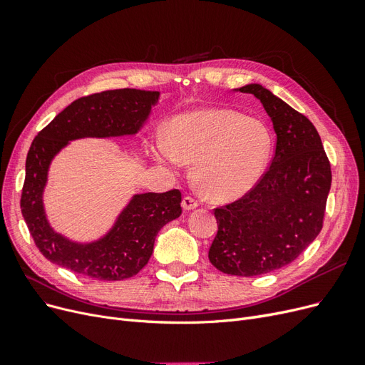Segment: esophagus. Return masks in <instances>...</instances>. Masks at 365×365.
Returning <instances> with one entry per match:
<instances>
[{
	"mask_svg": "<svg viewBox=\"0 0 365 365\" xmlns=\"http://www.w3.org/2000/svg\"><path fill=\"white\" fill-rule=\"evenodd\" d=\"M197 205H200V202H197L195 197H192V196H184L182 197V208L185 210H195Z\"/></svg>",
	"mask_w": 365,
	"mask_h": 365,
	"instance_id": "obj_1",
	"label": "esophagus"
}]
</instances>
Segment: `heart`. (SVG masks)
<instances>
[{"label":"heart","mask_w":365,"mask_h":365,"mask_svg":"<svg viewBox=\"0 0 365 365\" xmlns=\"http://www.w3.org/2000/svg\"><path fill=\"white\" fill-rule=\"evenodd\" d=\"M272 134L262 120L233 109H195L175 115L168 137L155 138L152 153L175 170L195 161L201 190L216 201H231L259 182L272 153Z\"/></svg>","instance_id":"obj_1"}]
</instances>
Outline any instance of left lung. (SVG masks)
Here are the masks:
<instances>
[{"label": "left lung", "mask_w": 365, "mask_h": 365, "mask_svg": "<svg viewBox=\"0 0 365 365\" xmlns=\"http://www.w3.org/2000/svg\"><path fill=\"white\" fill-rule=\"evenodd\" d=\"M235 91L259 98L277 143L254 189L215 210L217 235L208 259L225 274L254 277L289 264L319 235L332 172L311 120L259 83Z\"/></svg>", "instance_id": "obj_1"}]
</instances>
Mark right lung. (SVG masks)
<instances>
[{
    "label": "right lung",
    "mask_w": 365,
    "mask_h": 365,
    "mask_svg": "<svg viewBox=\"0 0 365 365\" xmlns=\"http://www.w3.org/2000/svg\"><path fill=\"white\" fill-rule=\"evenodd\" d=\"M158 98V91L134 88L81 97L33 140L26 160L21 212L38 250L51 263L96 280L129 279L146 267L158 231L180 217V190L138 193L102 237L76 242L50 225L43 207L50 164L70 141L135 135Z\"/></svg>",
    "instance_id": "obj_1"
}]
</instances>
